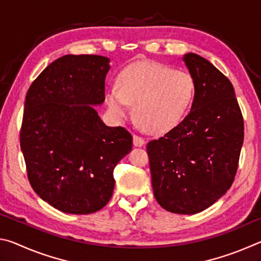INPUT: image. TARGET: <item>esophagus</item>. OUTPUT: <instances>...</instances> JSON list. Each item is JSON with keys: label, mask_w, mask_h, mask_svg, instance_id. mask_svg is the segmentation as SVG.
Segmentation results:
<instances>
[{"label": "esophagus", "mask_w": 261, "mask_h": 261, "mask_svg": "<svg viewBox=\"0 0 261 261\" xmlns=\"http://www.w3.org/2000/svg\"><path fill=\"white\" fill-rule=\"evenodd\" d=\"M134 145L136 147H141L145 145V139L141 138L138 135H134Z\"/></svg>", "instance_id": "34e87169"}]
</instances>
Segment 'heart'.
<instances>
[{
	"mask_svg": "<svg viewBox=\"0 0 261 261\" xmlns=\"http://www.w3.org/2000/svg\"><path fill=\"white\" fill-rule=\"evenodd\" d=\"M196 84L189 72L152 61H139L123 70L117 87L106 92L115 116L124 117L134 106L136 120L151 134L161 135L182 122L191 108Z\"/></svg>",
	"mask_w": 261,
	"mask_h": 261,
	"instance_id": "b5f03b06",
	"label": "heart"
}]
</instances>
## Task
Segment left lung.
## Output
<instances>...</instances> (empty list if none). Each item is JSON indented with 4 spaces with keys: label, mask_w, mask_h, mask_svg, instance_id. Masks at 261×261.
<instances>
[{
    "label": "left lung",
    "mask_w": 261,
    "mask_h": 261,
    "mask_svg": "<svg viewBox=\"0 0 261 261\" xmlns=\"http://www.w3.org/2000/svg\"><path fill=\"white\" fill-rule=\"evenodd\" d=\"M183 61L196 84L190 112L147 144L154 197L162 208L196 214L230 189L244 140V121L230 81L193 53Z\"/></svg>",
    "instance_id": "8db88e82"
}]
</instances>
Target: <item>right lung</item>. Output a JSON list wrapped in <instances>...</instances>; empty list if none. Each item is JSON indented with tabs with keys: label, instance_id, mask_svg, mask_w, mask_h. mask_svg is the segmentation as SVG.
<instances>
[{
	"label": "right lung",
	"instance_id": "right-lung-1",
	"mask_svg": "<svg viewBox=\"0 0 261 261\" xmlns=\"http://www.w3.org/2000/svg\"><path fill=\"white\" fill-rule=\"evenodd\" d=\"M109 59L65 55L30 86L20 129L30 184L56 210L90 214L108 204L114 168L132 148L122 126H107L93 106L105 101Z\"/></svg>",
	"mask_w": 261,
	"mask_h": 261
}]
</instances>
